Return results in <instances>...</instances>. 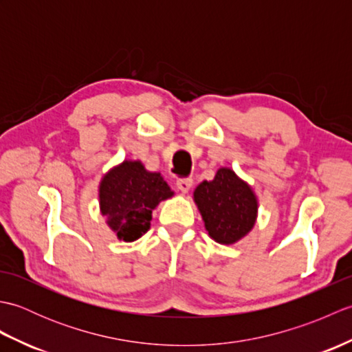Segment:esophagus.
Returning <instances> with one entry per match:
<instances>
[{"mask_svg": "<svg viewBox=\"0 0 352 352\" xmlns=\"http://www.w3.org/2000/svg\"><path fill=\"white\" fill-rule=\"evenodd\" d=\"M175 184H177L178 190L183 192V193H188L192 188V180H190V178H178Z\"/></svg>", "mask_w": 352, "mask_h": 352, "instance_id": "34e87169", "label": "esophagus"}]
</instances>
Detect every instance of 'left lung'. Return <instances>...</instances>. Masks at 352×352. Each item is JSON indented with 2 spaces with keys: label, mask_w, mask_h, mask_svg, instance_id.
Listing matches in <instances>:
<instances>
[{
  "label": "left lung",
  "mask_w": 352,
  "mask_h": 352,
  "mask_svg": "<svg viewBox=\"0 0 352 352\" xmlns=\"http://www.w3.org/2000/svg\"><path fill=\"white\" fill-rule=\"evenodd\" d=\"M193 199L208 236L218 243H236L256 223L258 210L256 193L230 168L218 169L212 182L199 183Z\"/></svg>",
  "instance_id": "left-lung-1"
}]
</instances>
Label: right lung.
I'll return each instance as SVG.
<instances>
[{
    "label": "right lung",
    "instance_id": "obj_1",
    "mask_svg": "<svg viewBox=\"0 0 352 352\" xmlns=\"http://www.w3.org/2000/svg\"><path fill=\"white\" fill-rule=\"evenodd\" d=\"M174 192L159 172H149L139 160H124L100 183V210L119 241L133 242L151 226L153 210Z\"/></svg>",
    "mask_w": 352,
    "mask_h": 352
}]
</instances>
